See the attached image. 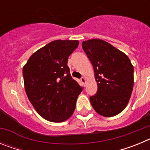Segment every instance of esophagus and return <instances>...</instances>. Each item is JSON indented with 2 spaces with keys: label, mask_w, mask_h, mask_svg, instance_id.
<instances>
[{
  "label": "esophagus",
  "mask_w": 150,
  "mask_h": 150,
  "mask_svg": "<svg viewBox=\"0 0 150 150\" xmlns=\"http://www.w3.org/2000/svg\"><path fill=\"white\" fill-rule=\"evenodd\" d=\"M80 79H81L82 83H84V84L86 83V77H84V76H83V77H82Z\"/></svg>",
  "instance_id": "1"
}]
</instances>
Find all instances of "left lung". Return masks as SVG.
<instances>
[{
  "mask_svg": "<svg viewBox=\"0 0 150 150\" xmlns=\"http://www.w3.org/2000/svg\"><path fill=\"white\" fill-rule=\"evenodd\" d=\"M82 46L95 71L98 91L90 102L98 114L111 117L126 107L134 86V67L124 52L100 39L83 41Z\"/></svg>",
  "mask_w": 150,
  "mask_h": 150,
  "instance_id": "1",
  "label": "left lung"
}]
</instances>
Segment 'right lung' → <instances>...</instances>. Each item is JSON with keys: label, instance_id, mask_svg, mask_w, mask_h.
<instances>
[{"label": "right lung", "instance_id": "1", "mask_svg": "<svg viewBox=\"0 0 150 150\" xmlns=\"http://www.w3.org/2000/svg\"><path fill=\"white\" fill-rule=\"evenodd\" d=\"M78 40H54L36 51L23 67L26 94L38 114L62 122L74 113L82 88L71 76L67 59Z\"/></svg>", "mask_w": 150, "mask_h": 150}]
</instances>
